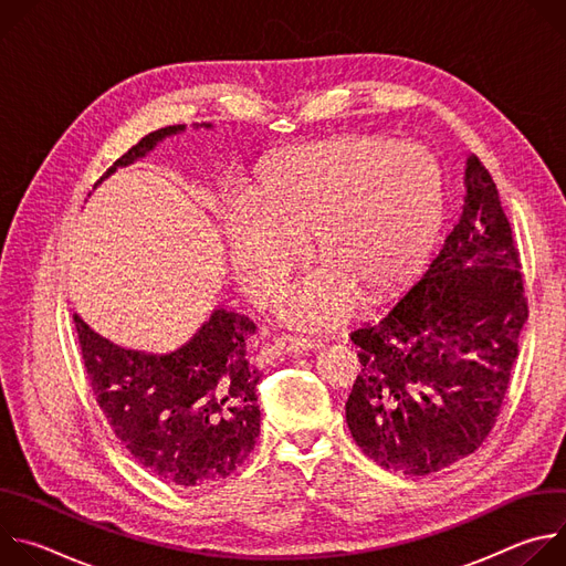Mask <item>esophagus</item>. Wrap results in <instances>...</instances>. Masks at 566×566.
Wrapping results in <instances>:
<instances>
[{
  "instance_id": "obj_1",
  "label": "esophagus",
  "mask_w": 566,
  "mask_h": 566,
  "mask_svg": "<svg viewBox=\"0 0 566 566\" xmlns=\"http://www.w3.org/2000/svg\"><path fill=\"white\" fill-rule=\"evenodd\" d=\"M317 347H319L317 340H311V338H293V336H282V338H277V340L273 343V349H275L277 354H291V356H295V354H306V352H313V349H317Z\"/></svg>"
}]
</instances>
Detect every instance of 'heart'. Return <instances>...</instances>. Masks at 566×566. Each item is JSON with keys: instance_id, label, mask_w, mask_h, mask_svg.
<instances>
[{"instance_id": "heart-1", "label": "heart", "mask_w": 566, "mask_h": 566, "mask_svg": "<svg viewBox=\"0 0 566 566\" xmlns=\"http://www.w3.org/2000/svg\"><path fill=\"white\" fill-rule=\"evenodd\" d=\"M443 210L434 156L415 143L343 136L293 147L264 170L251 203L223 221L232 277L269 300L306 251L322 264L275 302L280 319L327 329L347 319L360 289L382 295L428 255Z\"/></svg>"}]
</instances>
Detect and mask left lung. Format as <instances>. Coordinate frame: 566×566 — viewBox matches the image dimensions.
I'll return each instance as SVG.
<instances>
[{"mask_svg": "<svg viewBox=\"0 0 566 566\" xmlns=\"http://www.w3.org/2000/svg\"><path fill=\"white\" fill-rule=\"evenodd\" d=\"M463 208L426 273L352 332L360 374L345 415L378 465L423 476L474 452L506 398L528 317L495 181L465 156Z\"/></svg>", "mask_w": 566, "mask_h": 566, "instance_id": "1", "label": "left lung"}]
</instances>
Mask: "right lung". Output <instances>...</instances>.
<instances>
[{
  "mask_svg": "<svg viewBox=\"0 0 566 566\" xmlns=\"http://www.w3.org/2000/svg\"><path fill=\"white\" fill-rule=\"evenodd\" d=\"M184 132L186 125H172L147 134L98 184ZM73 322L98 406L143 468L175 486L201 489L244 463L262 421L255 394L260 371L247 360V340L255 334L249 315L214 308L188 343L168 354L114 345L77 313Z\"/></svg>",
  "mask_w": 566,
  "mask_h": 566,
  "instance_id": "add662e5",
  "label": "right lung"
}]
</instances>
